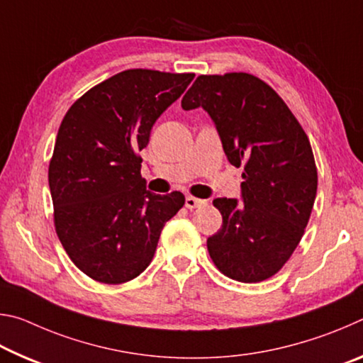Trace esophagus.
I'll return each instance as SVG.
<instances>
[{"mask_svg": "<svg viewBox=\"0 0 363 363\" xmlns=\"http://www.w3.org/2000/svg\"><path fill=\"white\" fill-rule=\"evenodd\" d=\"M205 205H206V200L195 199V196H192V195L186 196V208H189V210H195V208H201Z\"/></svg>", "mask_w": 363, "mask_h": 363, "instance_id": "34e87169", "label": "esophagus"}]
</instances>
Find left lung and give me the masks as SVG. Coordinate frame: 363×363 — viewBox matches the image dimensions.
<instances>
[{
	"mask_svg": "<svg viewBox=\"0 0 363 363\" xmlns=\"http://www.w3.org/2000/svg\"><path fill=\"white\" fill-rule=\"evenodd\" d=\"M181 106L201 107L233 167L245 164L242 199H214L220 229L206 240L227 277L256 284L284 267L309 223L317 195L311 143L280 96L250 73L201 75Z\"/></svg>",
	"mask_w": 363,
	"mask_h": 363,
	"instance_id": "8db88e82",
	"label": "left lung"
}]
</instances>
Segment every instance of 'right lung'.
Segmentation results:
<instances>
[{"label":"right lung","instance_id":"add662e5","mask_svg":"<svg viewBox=\"0 0 363 363\" xmlns=\"http://www.w3.org/2000/svg\"><path fill=\"white\" fill-rule=\"evenodd\" d=\"M194 77L116 73L79 97L60 123L49 163L54 224L73 264L96 281L118 285L143 274L167 220L184 206L181 192L145 189L138 152Z\"/></svg>","mask_w":363,"mask_h":363}]
</instances>
